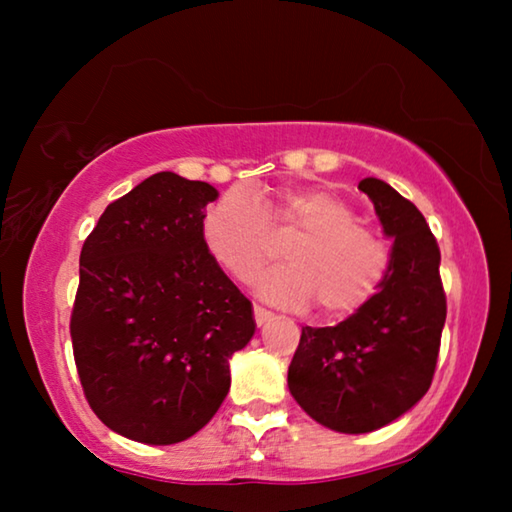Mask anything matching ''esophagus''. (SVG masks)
<instances>
[{"instance_id":"34e87169","label":"esophagus","mask_w":512,"mask_h":512,"mask_svg":"<svg viewBox=\"0 0 512 512\" xmlns=\"http://www.w3.org/2000/svg\"><path fill=\"white\" fill-rule=\"evenodd\" d=\"M253 311H255V323L262 327V325H266L268 320L273 318V311H268V309H264V307H259V305H255L253 307Z\"/></svg>"}]
</instances>
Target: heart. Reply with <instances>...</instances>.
<instances>
[{"label":"heart","instance_id":"obj_1","mask_svg":"<svg viewBox=\"0 0 512 512\" xmlns=\"http://www.w3.org/2000/svg\"><path fill=\"white\" fill-rule=\"evenodd\" d=\"M273 235H298L287 250L291 266L255 280L259 296L275 305L307 307L318 300L325 316L345 318L384 284L391 262L386 244L325 189H280L262 201L232 189L203 219L205 248L237 280H250L271 259Z\"/></svg>","mask_w":512,"mask_h":512}]
</instances>
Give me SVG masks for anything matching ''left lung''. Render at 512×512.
Returning a JSON list of instances; mask_svg holds the SVG:
<instances>
[{"label": "left lung", "mask_w": 512, "mask_h": 512, "mask_svg": "<svg viewBox=\"0 0 512 512\" xmlns=\"http://www.w3.org/2000/svg\"><path fill=\"white\" fill-rule=\"evenodd\" d=\"M359 189L393 239L384 284L339 325L302 327L287 377L302 411L339 433L381 429L422 400L447 316L440 250L418 207L379 178Z\"/></svg>", "instance_id": "1"}]
</instances>
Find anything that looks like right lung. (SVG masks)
Wrapping results in <instances>:
<instances>
[{"label": "right lung", "instance_id": "obj_1", "mask_svg": "<svg viewBox=\"0 0 512 512\" xmlns=\"http://www.w3.org/2000/svg\"><path fill=\"white\" fill-rule=\"evenodd\" d=\"M212 185L153 173L110 203L81 250L72 345L85 397L119 436L192 438L230 391L255 334L250 300L203 241Z\"/></svg>", "mask_w": 512, "mask_h": 512}]
</instances>
